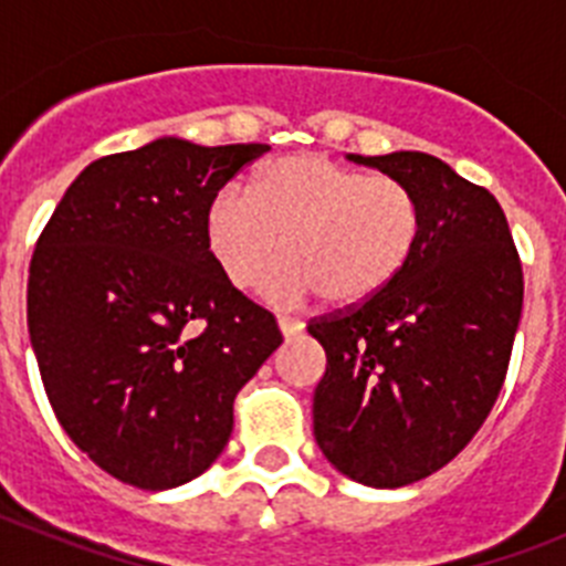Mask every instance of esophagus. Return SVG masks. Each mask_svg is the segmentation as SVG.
Here are the masks:
<instances>
[{"instance_id":"esophagus-1","label":"esophagus","mask_w":566,"mask_h":566,"mask_svg":"<svg viewBox=\"0 0 566 566\" xmlns=\"http://www.w3.org/2000/svg\"><path fill=\"white\" fill-rule=\"evenodd\" d=\"M277 328H280V334H283V337L292 339V337H297L300 332H303V323H300V319H292V317H280Z\"/></svg>"}]
</instances>
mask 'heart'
Listing matches in <instances>:
<instances>
[{
  "mask_svg": "<svg viewBox=\"0 0 566 566\" xmlns=\"http://www.w3.org/2000/svg\"><path fill=\"white\" fill-rule=\"evenodd\" d=\"M422 234V207L391 175L345 167L326 153H294L266 164L249 195L221 189L203 214L212 260L234 289L263 280V297L280 308L326 300L363 306L405 272Z\"/></svg>",
  "mask_w": 566,
  "mask_h": 566,
  "instance_id": "heart-1",
  "label": "heart"
}]
</instances>
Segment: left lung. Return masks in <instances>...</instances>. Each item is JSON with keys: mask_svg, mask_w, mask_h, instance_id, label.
I'll use <instances>...</instances> for the list:
<instances>
[{"mask_svg": "<svg viewBox=\"0 0 566 566\" xmlns=\"http://www.w3.org/2000/svg\"><path fill=\"white\" fill-rule=\"evenodd\" d=\"M417 192L411 263L363 306L314 319L326 352L314 439L343 476L405 488L451 462L502 391L524 280L507 218L488 189L428 153L348 155Z\"/></svg>", "mask_w": 566, "mask_h": 566, "instance_id": "left-lung-1", "label": "left lung"}]
</instances>
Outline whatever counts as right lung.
Segmentation results:
<instances>
[{"label": "right lung", "mask_w": 566, "mask_h": 566, "mask_svg": "<svg viewBox=\"0 0 566 566\" xmlns=\"http://www.w3.org/2000/svg\"><path fill=\"white\" fill-rule=\"evenodd\" d=\"M263 153L164 135L98 158L30 260V345L59 424L133 488L201 476L227 448L238 391L283 343L203 238L209 201Z\"/></svg>", "instance_id": "1"}]
</instances>
